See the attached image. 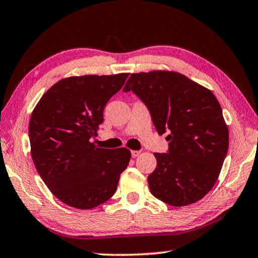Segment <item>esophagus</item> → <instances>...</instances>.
<instances>
[{"instance_id":"1","label":"esophagus","mask_w":258,"mask_h":258,"mask_svg":"<svg viewBox=\"0 0 258 258\" xmlns=\"http://www.w3.org/2000/svg\"><path fill=\"white\" fill-rule=\"evenodd\" d=\"M131 155H132L133 158H137V157L140 155V151L139 150H132V151H131Z\"/></svg>"}]
</instances>
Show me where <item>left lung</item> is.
<instances>
[{"label":"left lung","mask_w":258,"mask_h":258,"mask_svg":"<svg viewBox=\"0 0 258 258\" xmlns=\"http://www.w3.org/2000/svg\"><path fill=\"white\" fill-rule=\"evenodd\" d=\"M146 104L168 149L156 152L148 183L157 199L181 207L205 197L217 181L229 148L222 108L211 91L182 74H132L123 89Z\"/></svg>","instance_id":"1"}]
</instances>
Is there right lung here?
Returning <instances> with one entry per match:
<instances>
[{"label":"right lung","mask_w":258,"mask_h":258,"mask_svg":"<svg viewBox=\"0 0 258 258\" xmlns=\"http://www.w3.org/2000/svg\"><path fill=\"white\" fill-rule=\"evenodd\" d=\"M128 74L61 80L46 91L29 121L32 158L43 182L60 202L91 209L110 199L131 152L92 142L103 109Z\"/></svg>","instance_id":"add662e5"}]
</instances>
